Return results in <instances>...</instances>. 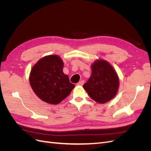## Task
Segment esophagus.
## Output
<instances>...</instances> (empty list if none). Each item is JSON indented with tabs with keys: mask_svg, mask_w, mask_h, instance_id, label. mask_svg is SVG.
<instances>
[{
	"mask_svg": "<svg viewBox=\"0 0 151 151\" xmlns=\"http://www.w3.org/2000/svg\"><path fill=\"white\" fill-rule=\"evenodd\" d=\"M84 81L83 80H82V81H79L78 83H77V85H79V86H83V85L84 84Z\"/></svg>",
	"mask_w": 151,
	"mask_h": 151,
	"instance_id": "1",
	"label": "esophagus"
}]
</instances>
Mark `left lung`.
<instances>
[{
  "mask_svg": "<svg viewBox=\"0 0 151 151\" xmlns=\"http://www.w3.org/2000/svg\"><path fill=\"white\" fill-rule=\"evenodd\" d=\"M92 74L83 85L89 96L103 104L115 96L119 88V79L114 68L104 60H96L91 65Z\"/></svg>",
  "mask_w": 151,
  "mask_h": 151,
  "instance_id": "left-lung-1",
  "label": "left lung"
}]
</instances>
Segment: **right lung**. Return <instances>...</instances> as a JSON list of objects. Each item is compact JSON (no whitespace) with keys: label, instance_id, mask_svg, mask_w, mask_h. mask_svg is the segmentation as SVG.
Returning a JSON list of instances; mask_svg holds the SVG:
<instances>
[{"label":"right lung","instance_id":"obj_1","mask_svg":"<svg viewBox=\"0 0 151 151\" xmlns=\"http://www.w3.org/2000/svg\"><path fill=\"white\" fill-rule=\"evenodd\" d=\"M63 62L57 55H47L39 60L31 68L29 83L32 89L42 101L57 104L70 94L75 85L63 72Z\"/></svg>","mask_w":151,"mask_h":151}]
</instances>
